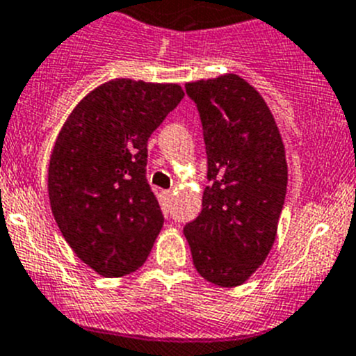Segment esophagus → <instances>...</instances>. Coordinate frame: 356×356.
Returning a JSON list of instances; mask_svg holds the SVG:
<instances>
[{"instance_id": "obj_1", "label": "esophagus", "mask_w": 356, "mask_h": 356, "mask_svg": "<svg viewBox=\"0 0 356 356\" xmlns=\"http://www.w3.org/2000/svg\"><path fill=\"white\" fill-rule=\"evenodd\" d=\"M165 197L170 198V197H172V191H165Z\"/></svg>"}]
</instances>
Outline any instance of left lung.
I'll return each instance as SVG.
<instances>
[{"label": "left lung", "mask_w": 356, "mask_h": 356, "mask_svg": "<svg viewBox=\"0 0 356 356\" xmlns=\"http://www.w3.org/2000/svg\"><path fill=\"white\" fill-rule=\"evenodd\" d=\"M186 92L200 114L211 184L184 235L202 277L238 286L274 245L288 184L284 145L265 99L238 75L188 82Z\"/></svg>", "instance_id": "1"}]
</instances>
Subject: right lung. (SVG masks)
I'll use <instances>...</instances> for the list:
<instances>
[{"label": "right lung", "instance_id": "add662e5", "mask_svg": "<svg viewBox=\"0 0 356 356\" xmlns=\"http://www.w3.org/2000/svg\"><path fill=\"white\" fill-rule=\"evenodd\" d=\"M184 98L177 84L115 79L73 108L49 163V200L63 237L105 277L147 260L163 227L145 177L147 140Z\"/></svg>", "mask_w": 356, "mask_h": 356}]
</instances>
